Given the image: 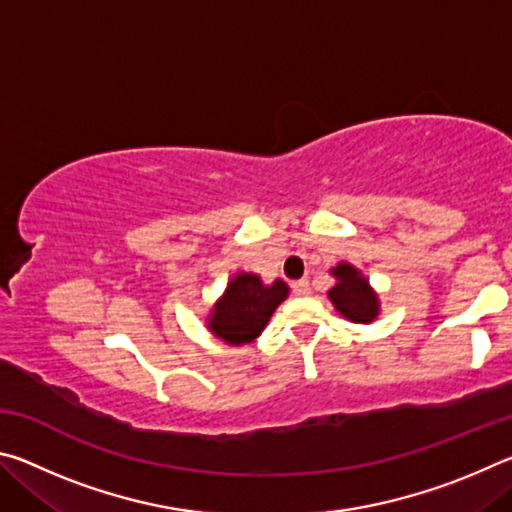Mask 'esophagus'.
Instances as JSON below:
<instances>
[{
    "label": "esophagus",
    "mask_w": 512,
    "mask_h": 512,
    "mask_svg": "<svg viewBox=\"0 0 512 512\" xmlns=\"http://www.w3.org/2000/svg\"><path fill=\"white\" fill-rule=\"evenodd\" d=\"M293 293H296V296H309V293H311L309 282H307V280L293 282Z\"/></svg>",
    "instance_id": "34e87169"
}]
</instances>
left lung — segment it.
<instances>
[{
	"mask_svg": "<svg viewBox=\"0 0 512 512\" xmlns=\"http://www.w3.org/2000/svg\"><path fill=\"white\" fill-rule=\"evenodd\" d=\"M329 273H332L336 284L327 291V298L332 300L334 309L345 320L359 325H370L372 320H377L381 311L379 296L357 266L339 262L334 268H329Z\"/></svg>",
	"mask_w": 512,
	"mask_h": 512,
	"instance_id": "obj_1",
	"label": "left lung"
}]
</instances>
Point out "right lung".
<instances>
[{
    "label": "right lung",
    "mask_w": 512,
    "mask_h": 512,
    "mask_svg": "<svg viewBox=\"0 0 512 512\" xmlns=\"http://www.w3.org/2000/svg\"><path fill=\"white\" fill-rule=\"evenodd\" d=\"M289 298L284 280L264 284L257 273L237 271L225 284L205 318V327L228 345L253 343L271 320L273 311Z\"/></svg>",
    "instance_id": "1"
}]
</instances>
